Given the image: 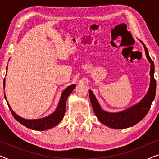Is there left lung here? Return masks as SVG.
<instances>
[{
    "instance_id": "obj_1",
    "label": "left lung",
    "mask_w": 159,
    "mask_h": 159,
    "mask_svg": "<svg viewBox=\"0 0 159 159\" xmlns=\"http://www.w3.org/2000/svg\"><path fill=\"white\" fill-rule=\"evenodd\" d=\"M144 47L147 58L151 64V69L150 71L151 84L148 92L140 103L121 112L108 113L101 109L95 95H93L92 91L89 90V95L95 114L100 121L108 127L114 129H125L136 125L146 116L151 108L152 102L155 98L156 82V80L154 79V64L150 57L148 51L145 45Z\"/></svg>"
}]
</instances>
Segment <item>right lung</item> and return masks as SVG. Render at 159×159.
<instances>
[{
    "instance_id": "1",
    "label": "right lung",
    "mask_w": 159,
    "mask_h": 159,
    "mask_svg": "<svg viewBox=\"0 0 159 159\" xmlns=\"http://www.w3.org/2000/svg\"><path fill=\"white\" fill-rule=\"evenodd\" d=\"M4 84V82H3ZM76 87L75 84H71L66 89H65L64 92H63L61 97L59 103H58V108H56L55 112L53 114L50 115V116L45 117L43 119H34V120H28L21 118L19 116L15 113L13 111L11 108L8 105V107L10 108L11 112L16 121H18L19 123L21 125L25 126L26 127L29 128V129H34V130H39V131H42V130L48 129L50 128L53 127L54 126L57 125L62 120L63 117L64 116L65 111H66V99L72 90L75 89ZM6 98V96H5Z\"/></svg>"
}]
</instances>
